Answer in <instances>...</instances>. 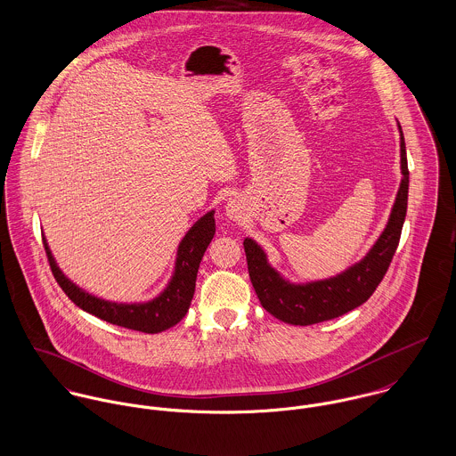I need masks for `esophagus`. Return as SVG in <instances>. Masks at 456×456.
I'll list each match as a JSON object with an SVG mask.
<instances>
[{
	"label": "esophagus",
	"mask_w": 456,
	"mask_h": 456,
	"mask_svg": "<svg viewBox=\"0 0 456 456\" xmlns=\"http://www.w3.org/2000/svg\"><path fill=\"white\" fill-rule=\"evenodd\" d=\"M227 216L229 218H232V220H240L241 218V208H240V204L236 203V201H229L227 203Z\"/></svg>",
	"instance_id": "34e87169"
}]
</instances>
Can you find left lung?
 Here are the masks:
<instances>
[{"mask_svg": "<svg viewBox=\"0 0 456 456\" xmlns=\"http://www.w3.org/2000/svg\"><path fill=\"white\" fill-rule=\"evenodd\" d=\"M401 167L404 176L387 229L363 260L336 278L307 285H290L267 264L265 253L260 250V247L252 240H245L243 245L248 262V274L255 294L265 311L285 323L313 325L352 311L374 294L399 247L407 211L409 169L403 129Z\"/></svg>", "mask_w": 456, "mask_h": 456, "instance_id": "left-lung-1", "label": "left lung"}]
</instances>
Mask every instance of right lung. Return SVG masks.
Listing matches in <instances>:
<instances>
[{
  "instance_id": "obj_1",
  "label": "right lung",
  "mask_w": 456,
  "mask_h": 456,
  "mask_svg": "<svg viewBox=\"0 0 456 456\" xmlns=\"http://www.w3.org/2000/svg\"><path fill=\"white\" fill-rule=\"evenodd\" d=\"M213 236H215V218H213V211H209L201 220L194 224V227L182 240L178 248L175 276L169 287L157 299L145 304L108 303L80 290L59 271L47 247L45 238L42 240H44V247H45L55 281L64 290V294L78 307H82L84 311L102 318L108 323L120 325L131 330H140L145 334H157L176 325L189 311V305L196 290L198 269Z\"/></svg>"
}]
</instances>
